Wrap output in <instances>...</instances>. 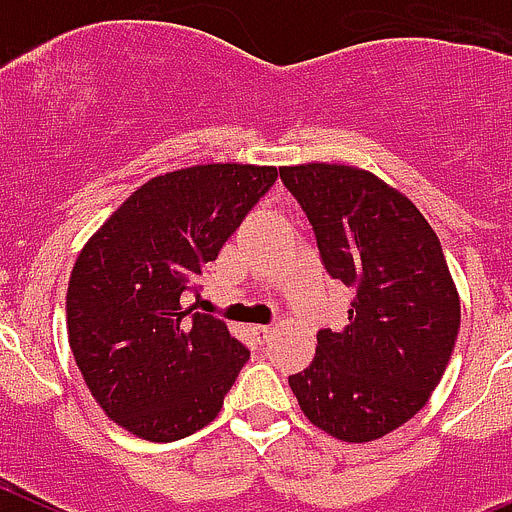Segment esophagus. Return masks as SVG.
Listing matches in <instances>:
<instances>
[{"instance_id": "34e87169", "label": "esophagus", "mask_w": 512, "mask_h": 512, "mask_svg": "<svg viewBox=\"0 0 512 512\" xmlns=\"http://www.w3.org/2000/svg\"><path fill=\"white\" fill-rule=\"evenodd\" d=\"M250 331H252V336H255V342H260V344H265L267 339H270V336L275 334L273 326H265V324L250 326Z\"/></svg>"}]
</instances>
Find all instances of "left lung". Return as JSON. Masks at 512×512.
Returning a JSON list of instances; mask_svg holds the SVG:
<instances>
[{
	"mask_svg": "<svg viewBox=\"0 0 512 512\" xmlns=\"http://www.w3.org/2000/svg\"><path fill=\"white\" fill-rule=\"evenodd\" d=\"M308 216L321 262L354 290L342 331L319 329L316 357L290 375L301 411L342 441L380 439L439 385L459 334V296L436 232L367 170L280 168Z\"/></svg>",
	"mask_w": 512,
	"mask_h": 512,
	"instance_id": "obj_1",
	"label": "left lung"
}]
</instances>
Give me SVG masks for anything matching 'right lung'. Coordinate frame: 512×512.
I'll list each match as a JSON object with an SVG mask.
<instances>
[{"instance_id":"obj_1","label":"right lung","mask_w":512,"mask_h":512,"mask_svg":"<svg viewBox=\"0 0 512 512\" xmlns=\"http://www.w3.org/2000/svg\"><path fill=\"white\" fill-rule=\"evenodd\" d=\"M278 168L214 163L147 181L86 242L68 280L76 365L114 423L178 441L219 416L250 359L227 324L181 306Z\"/></svg>"}]
</instances>
